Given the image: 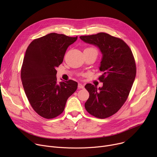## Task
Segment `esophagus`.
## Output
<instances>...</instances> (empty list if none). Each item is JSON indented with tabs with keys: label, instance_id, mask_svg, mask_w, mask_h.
Returning <instances> with one entry per match:
<instances>
[{
	"label": "esophagus",
	"instance_id": "34e87169",
	"mask_svg": "<svg viewBox=\"0 0 157 157\" xmlns=\"http://www.w3.org/2000/svg\"><path fill=\"white\" fill-rule=\"evenodd\" d=\"M78 88H80V89H82V88H84V85H83L82 84H80L79 83L78 84Z\"/></svg>",
	"mask_w": 157,
	"mask_h": 157
}]
</instances>
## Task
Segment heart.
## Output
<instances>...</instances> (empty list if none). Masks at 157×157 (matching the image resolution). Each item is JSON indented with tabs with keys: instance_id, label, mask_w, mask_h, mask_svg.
<instances>
[{
	"instance_id": "heart-1",
	"label": "heart",
	"mask_w": 157,
	"mask_h": 157,
	"mask_svg": "<svg viewBox=\"0 0 157 157\" xmlns=\"http://www.w3.org/2000/svg\"><path fill=\"white\" fill-rule=\"evenodd\" d=\"M84 51H88V52H95L97 53V50L95 48H93V47H90V48H86Z\"/></svg>"
}]
</instances>
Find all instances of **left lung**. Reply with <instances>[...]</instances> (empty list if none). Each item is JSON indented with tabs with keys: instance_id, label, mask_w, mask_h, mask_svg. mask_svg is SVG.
Returning <instances> with one entry per match:
<instances>
[{
	"instance_id": "left-lung-1",
	"label": "left lung",
	"mask_w": 157,
	"mask_h": 157,
	"mask_svg": "<svg viewBox=\"0 0 157 157\" xmlns=\"http://www.w3.org/2000/svg\"><path fill=\"white\" fill-rule=\"evenodd\" d=\"M85 43L99 48L102 54L98 79L103 83L97 88L90 83L85 88L90 96L85 104L86 110L95 117L108 118L124 104L136 75L134 58L129 46L122 39L106 33L80 36Z\"/></svg>"
}]
</instances>
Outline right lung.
Segmentation results:
<instances>
[{
  "instance_id": "right-lung-1",
  "label": "right lung",
  "mask_w": 157,
  "mask_h": 157,
  "mask_svg": "<svg viewBox=\"0 0 157 157\" xmlns=\"http://www.w3.org/2000/svg\"><path fill=\"white\" fill-rule=\"evenodd\" d=\"M77 39L51 33L34 39L27 49L21 70L23 86L33 109L44 118L62 113L68 98L77 90V82L58 83L56 76L67 48Z\"/></svg>"
}]
</instances>
